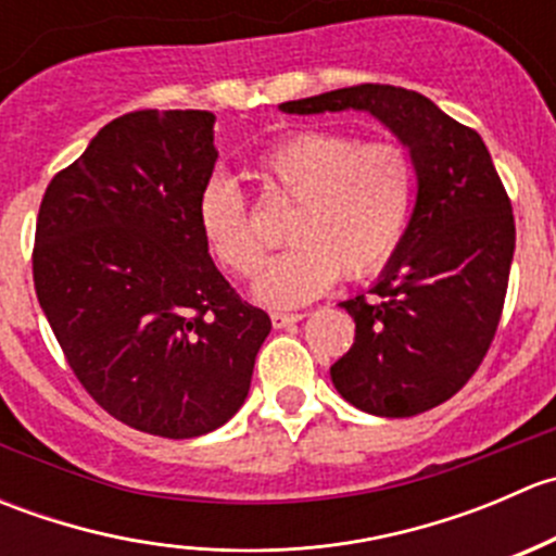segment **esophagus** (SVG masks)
I'll return each mask as SVG.
<instances>
[{"label":"esophagus","instance_id":"obj_1","mask_svg":"<svg viewBox=\"0 0 556 556\" xmlns=\"http://www.w3.org/2000/svg\"><path fill=\"white\" fill-rule=\"evenodd\" d=\"M299 319H304V314H288V312H271V325L274 328H288V325H295Z\"/></svg>","mask_w":556,"mask_h":556}]
</instances>
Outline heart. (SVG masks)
<instances>
[{"mask_svg":"<svg viewBox=\"0 0 556 556\" xmlns=\"http://www.w3.org/2000/svg\"><path fill=\"white\" fill-rule=\"evenodd\" d=\"M252 177L266 195L293 201L285 239L290 247L255 279V299L299 306L333 285L339 271L361 279L382 268L406 233L417 169L403 144L361 142L341 131H295L257 155ZM201 239L223 271L252 277L263 242L242 190L212 177L195 204Z\"/></svg>","mask_w":556,"mask_h":556,"instance_id":"obj_1","label":"heart"}]
</instances>
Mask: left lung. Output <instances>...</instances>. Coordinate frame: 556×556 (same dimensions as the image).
<instances>
[{
    "label": "left lung",
    "instance_id": "obj_1",
    "mask_svg": "<svg viewBox=\"0 0 556 556\" xmlns=\"http://www.w3.org/2000/svg\"><path fill=\"white\" fill-rule=\"evenodd\" d=\"M290 115L363 110L408 148L417 204L382 279L344 301L355 344L330 366L344 401L414 417L450 401L484 361L506 301L517 228L484 139L417 91L379 83L285 102Z\"/></svg>",
    "mask_w": 556,
    "mask_h": 556
}]
</instances>
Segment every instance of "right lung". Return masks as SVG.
<instances>
[{"label":"right lung","instance_id":"obj_1","mask_svg":"<svg viewBox=\"0 0 556 556\" xmlns=\"http://www.w3.org/2000/svg\"><path fill=\"white\" fill-rule=\"evenodd\" d=\"M215 161L212 112H128L50 179L37 215L35 290L66 363L106 414L161 439L226 425L271 330L201 239Z\"/></svg>","mask_w":556,"mask_h":556}]
</instances>
